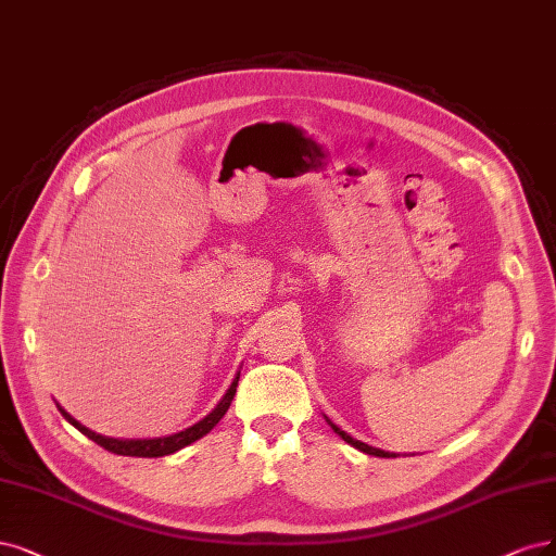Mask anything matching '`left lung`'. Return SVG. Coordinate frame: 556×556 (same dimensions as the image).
Returning a JSON list of instances; mask_svg holds the SVG:
<instances>
[{"instance_id": "1", "label": "left lung", "mask_w": 556, "mask_h": 556, "mask_svg": "<svg viewBox=\"0 0 556 556\" xmlns=\"http://www.w3.org/2000/svg\"><path fill=\"white\" fill-rule=\"evenodd\" d=\"M327 424L333 428V432L338 434V437H342L344 442H348L350 446H354V448H358V451H363V453H368V455H375V457H395V453H389V451H381V448H375V446H368V444H363V442H358V439H354L352 434H348L344 430H340L336 424H331V420L327 418Z\"/></svg>"}]
</instances>
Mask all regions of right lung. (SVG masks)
<instances>
[{
	"mask_svg": "<svg viewBox=\"0 0 556 556\" xmlns=\"http://www.w3.org/2000/svg\"><path fill=\"white\" fill-rule=\"evenodd\" d=\"M237 384H239V372H237V377L232 379V384H229L227 393L220 397L218 405H216L212 412H208L202 420H198L195 426H190V428H186V430H181V432H177V434L156 437V439H114V437L96 434L93 430H89V428H85L83 424H78V420H75L66 409H62L60 405H56V407H60L62 416L68 420V424H71L73 428H78L85 437L91 439V442L103 446V448L110 451V453L130 455V457H163V455H169V453H175V451H179V448H184V446H188V444L198 442L200 437H204L208 430H212V428L218 424V420L225 416V412L229 409V405H232L235 393H237Z\"/></svg>",
	"mask_w": 556,
	"mask_h": 556,
	"instance_id": "right-lung-1",
	"label": "right lung"
}]
</instances>
